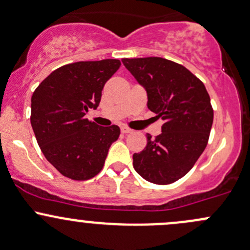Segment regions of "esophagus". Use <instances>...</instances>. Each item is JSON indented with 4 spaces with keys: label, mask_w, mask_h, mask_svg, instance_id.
Wrapping results in <instances>:
<instances>
[{
    "label": "esophagus",
    "mask_w": 250,
    "mask_h": 250,
    "mask_svg": "<svg viewBox=\"0 0 250 250\" xmlns=\"http://www.w3.org/2000/svg\"><path fill=\"white\" fill-rule=\"evenodd\" d=\"M122 132L125 133V135H127V133L132 132V130H131V128H128V127H125V126H123V127H122Z\"/></svg>",
    "instance_id": "34e87169"
}]
</instances>
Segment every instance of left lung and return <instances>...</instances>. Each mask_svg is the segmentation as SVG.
I'll return each mask as SVG.
<instances>
[{
  "mask_svg": "<svg viewBox=\"0 0 250 250\" xmlns=\"http://www.w3.org/2000/svg\"><path fill=\"white\" fill-rule=\"evenodd\" d=\"M146 88L147 108L165 120L162 133L133 154V168L146 181L169 185L186 175L208 146L213 123L204 83L181 64L161 57L123 58Z\"/></svg>",
  "mask_w": 250,
  "mask_h": 250,
  "instance_id": "left-lung-1",
  "label": "left lung"
}]
</instances>
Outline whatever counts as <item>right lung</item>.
I'll return each instance as SVG.
<instances>
[{
    "label": "right lung",
    "mask_w": 250,
    "mask_h": 250,
    "mask_svg": "<svg viewBox=\"0 0 250 250\" xmlns=\"http://www.w3.org/2000/svg\"><path fill=\"white\" fill-rule=\"evenodd\" d=\"M119 60L76 62L52 71L31 99V125L42 154L62 175L83 181L103 169L117 125H96L84 117L101 100L104 83Z\"/></svg>",
    "instance_id": "right-lung-1"
}]
</instances>
